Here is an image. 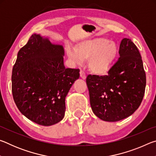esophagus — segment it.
I'll return each instance as SVG.
<instances>
[{
  "instance_id": "obj_1",
  "label": "esophagus",
  "mask_w": 156,
  "mask_h": 156,
  "mask_svg": "<svg viewBox=\"0 0 156 156\" xmlns=\"http://www.w3.org/2000/svg\"><path fill=\"white\" fill-rule=\"evenodd\" d=\"M80 77L81 78H83V80H85L86 79V75H85V73H84L83 71H80Z\"/></svg>"
}]
</instances>
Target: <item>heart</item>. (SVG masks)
I'll use <instances>...</instances> for the list:
<instances>
[{
  "instance_id": "1",
  "label": "heart",
  "mask_w": 156,
  "mask_h": 156,
  "mask_svg": "<svg viewBox=\"0 0 156 156\" xmlns=\"http://www.w3.org/2000/svg\"><path fill=\"white\" fill-rule=\"evenodd\" d=\"M118 46L115 42L105 38L84 40L76 44L74 50L67 51L69 58L80 64L88 60L89 68L96 75H104L109 72L117 56Z\"/></svg>"
}]
</instances>
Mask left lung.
<instances>
[{
    "label": "left lung",
    "mask_w": 156,
    "mask_h": 156,
    "mask_svg": "<svg viewBox=\"0 0 156 156\" xmlns=\"http://www.w3.org/2000/svg\"><path fill=\"white\" fill-rule=\"evenodd\" d=\"M119 54L109 75H89L86 80L92 111L107 122L133 114L141 104L146 87L143 63L135 44L129 38L122 39Z\"/></svg>",
    "instance_id": "1"
}]
</instances>
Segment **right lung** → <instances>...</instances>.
Segmentation results:
<instances>
[{
  "instance_id": "add662e5",
  "label": "right lung",
  "mask_w": 156,
  "mask_h": 156,
  "mask_svg": "<svg viewBox=\"0 0 156 156\" xmlns=\"http://www.w3.org/2000/svg\"><path fill=\"white\" fill-rule=\"evenodd\" d=\"M62 44L34 34L17 55L12 76L14 102L23 115L34 122L51 126L61 121L65 98L80 70L65 68Z\"/></svg>"
}]
</instances>
